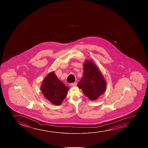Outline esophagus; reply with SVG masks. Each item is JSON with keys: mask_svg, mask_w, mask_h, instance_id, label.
<instances>
[{"mask_svg": "<svg viewBox=\"0 0 148 148\" xmlns=\"http://www.w3.org/2000/svg\"><path fill=\"white\" fill-rule=\"evenodd\" d=\"M77 85V83L76 82H73V83H71L70 86L71 87H75Z\"/></svg>", "mask_w": 148, "mask_h": 148, "instance_id": "1", "label": "esophagus"}]
</instances>
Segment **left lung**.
Returning a JSON list of instances; mask_svg holds the SVG:
<instances>
[{
  "mask_svg": "<svg viewBox=\"0 0 148 148\" xmlns=\"http://www.w3.org/2000/svg\"><path fill=\"white\" fill-rule=\"evenodd\" d=\"M83 76L77 86L85 95L94 101L104 93L106 83L99 69L91 61L86 60L84 65Z\"/></svg>",
  "mask_w": 148,
  "mask_h": 148,
  "instance_id": "left-lung-1",
  "label": "left lung"
}]
</instances>
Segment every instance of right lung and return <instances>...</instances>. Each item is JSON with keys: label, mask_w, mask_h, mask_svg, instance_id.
I'll list each match as a JSON object with an SVG mask.
<instances>
[{"label": "right lung", "mask_w": 148, "mask_h": 148, "mask_svg": "<svg viewBox=\"0 0 148 148\" xmlns=\"http://www.w3.org/2000/svg\"><path fill=\"white\" fill-rule=\"evenodd\" d=\"M41 89L46 99L53 104L59 105L66 97L69 88L59 80L55 74L52 72L44 78Z\"/></svg>", "instance_id": "right-lung-1"}]
</instances>
